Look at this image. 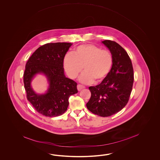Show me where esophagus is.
Returning a JSON list of instances; mask_svg holds the SVG:
<instances>
[{
  "mask_svg": "<svg viewBox=\"0 0 160 160\" xmlns=\"http://www.w3.org/2000/svg\"><path fill=\"white\" fill-rule=\"evenodd\" d=\"M85 88V87L84 86H82V85H78L77 86V88H78V91H81L83 88Z\"/></svg>",
  "mask_w": 160,
  "mask_h": 160,
  "instance_id": "esophagus-1",
  "label": "esophagus"
}]
</instances>
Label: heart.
<instances>
[{
  "mask_svg": "<svg viewBox=\"0 0 160 160\" xmlns=\"http://www.w3.org/2000/svg\"><path fill=\"white\" fill-rule=\"evenodd\" d=\"M113 58L108 50H101L93 44L81 45L72 53L65 55L63 65L68 77L75 79L83 68L79 80L83 83H90L95 80L100 82L107 77L112 68Z\"/></svg>",
  "mask_w": 160,
  "mask_h": 160,
  "instance_id": "b5f03b06",
  "label": "heart"
}]
</instances>
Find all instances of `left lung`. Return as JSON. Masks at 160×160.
I'll list each match as a JSON object with an SVG mask.
<instances>
[{
    "instance_id": "1",
    "label": "left lung",
    "mask_w": 160,
    "mask_h": 160,
    "mask_svg": "<svg viewBox=\"0 0 160 160\" xmlns=\"http://www.w3.org/2000/svg\"><path fill=\"white\" fill-rule=\"evenodd\" d=\"M102 43L112 54V68L99 85L88 88L92 95L86 106L94 114L105 117L126 105L132 90L134 74L131 59L123 48L114 41Z\"/></svg>"
}]
</instances>
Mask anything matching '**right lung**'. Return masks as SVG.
<instances>
[{"instance_id": "obj_1", "label": "right lung", "mask_w": 160, "mask_h": 160, "mask_svg": "<svg viewBox=\"0 0 160 160\" xmlns=\"http://www.w3.org/2000/svg\"><path fill=\"white\" fill-rule=\"evenodd\" d=\"M71 43L57 42L38 48L28 60L23 75L28 101L41 114L49 117L61 116L67 110L68 98L78 92L77 83L66 77L63 60ZM38 74H43L49 86L44 93L38 94L31 82Z\"/></svg>"}]
</instances>
